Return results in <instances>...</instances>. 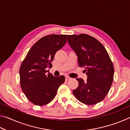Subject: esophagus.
<instances>
[{"label":"esophagus","instance_id":"obj_1","mask_svg":"<svg viewBox=\"0 0 130 130\" xmlns=\"http://www.w3.org/2000/svg\"><path fill=\"white\" fill-rule=\"evenodd\" d=\"M71 78H70V77H65V81H69V80H71Z\"/></svg>","mask_w":130,"mask_h":130}]
</instances>
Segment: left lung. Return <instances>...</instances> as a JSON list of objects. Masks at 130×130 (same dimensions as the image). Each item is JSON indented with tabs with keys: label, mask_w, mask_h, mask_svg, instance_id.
Returning <instances> with one entry per match:
<instances>
[{
	"label": "left lung",
	"mask_w": 130,
	"mask_h": 130,
	"mask_svg": "<svg viewBox=\"0 0 130 130\" xmlns=\"http://www.w3.org/2000/svg\"><path fill=\"white\" fill-rule=\"evenodd\" d=\"M68 42L78 57V67H84L87 80L76 78L78 86L73 91L80 102L93 105L104 99L112 84L114 68L105 48L88 34L68 35Z\"/></svg>",
	"instance_id": "left-lung-1"
}]
</instances>
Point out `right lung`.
Segmentation results:
<instances>
[{
	"mask_svg": "<svg viewBox=\"0 0 130 130\" xmlns=\"http://www.w3.org/2000/svg\"><path fill=\"white\" fill-rule=\"evenodd\" d=\"M67 35L51 34L42 37L31 47L22 62L19 75L21 87L28 100L36 105L49 103L58 89L64 83L65 77H54L46 73L47 68L56 53L65 45Z\"/></svg>",
	"mask_w": 130,
	"mask_h": 130,
	"instance_id": "right-lung-1",
	"label": "right lung"
}]
</instances>
